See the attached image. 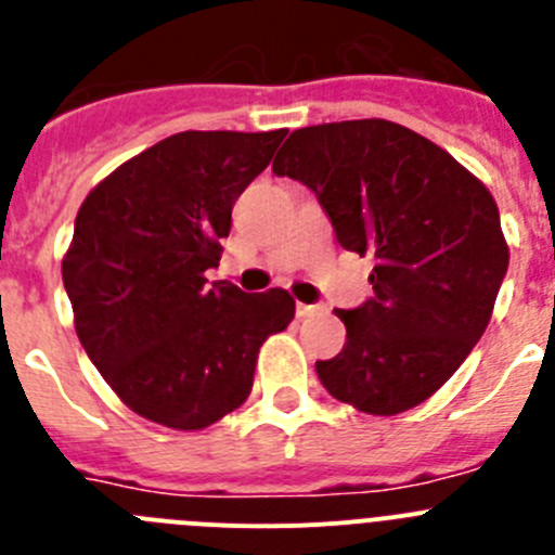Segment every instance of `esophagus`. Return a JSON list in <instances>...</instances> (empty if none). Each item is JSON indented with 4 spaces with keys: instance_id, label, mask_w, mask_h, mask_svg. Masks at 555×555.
I'll return each instance as SVG.
<instances>
[{
    "instance_id": "esophagus-1",
    "label": "esophagus",
    "mask_w": 555,
    "mask_h": 555,
    "mask_svg": "<svg viewBox=\"0 0 555 555\" xmlns=\"http://www.w3.org/2000/svg\"><path fill=\"white\" fill-rule=\"evenodd\" d=\"M317 311H322V308H319V305H305V302H297V317L302 319V317H313V313Z\"/></svg>"
}]
</instances>
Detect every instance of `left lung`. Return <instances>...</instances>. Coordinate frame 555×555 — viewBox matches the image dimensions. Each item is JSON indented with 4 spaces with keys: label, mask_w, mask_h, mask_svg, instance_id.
Listing matches in <instances>:
<instances>
[{
    "label": "left lung",
    "mask_w": 555,
    "mask_h": 555,
    "mask_svg": "<svg viewBox=\"0 0 555 555\" xmlns=\"http://www.w3.org/2000/svg\"><path fill=\"white\" fill-rule=\"evenodd\" d=\"M274 176L305 184L344 250L374 253V297L352 311L347 344L317 374L369 415L429 399L487 330L509 247L490 190L426 137L390 120L292 131Z\"/></svg>",
    "instance_id": "1"
}]
</instances>
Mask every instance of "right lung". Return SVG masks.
Masks as SVG:
<instances>
[{"mask_svg":"<svg viewBox=\"0 0 555 555\" xmlns=\"http://www.w3.org/2000/svg\"><path fill=\"white\" fill-rule=\"evenodd\" d=\"M286 129L181 131L106 176L81 203L63 283L76 335L137 415L195 431L253 388L258 349L294 319L283 288L206 286L236 197Z\"/></svg>","mask_w":555,"mask_h":555,"instance_id":"right-lung-1","label":"right lung"}]
</instances>
